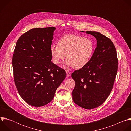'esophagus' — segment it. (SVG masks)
<instances>
[{
    "label": "esophagus",
    "instance_id": "34e87169",
    "mask_svg": "<svg viewBox=\"0 0 131 131\" xmlns=\"http://www.w3.org/2000/svg\"><path fill=\"white\" fill-rule=\"evenodd\" d=\"M66 76H67V77H69L70 76L71 73L68 71H66Z\"/></svg>",
    "mask_w": 131,
    "mask_h": 131
}]
</instances>
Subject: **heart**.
<instances>
[{
  "label": "heart",
  "instance_id": "heart-1",
  "mask_svg": "<svg viewBox=\"0 0 131 131\" xmlns=\"http://www.w3.org/2000/svg\"><path fill=\"white\" fill-rule=\"evenodd\" d=\"M94 52V44L89 38L75 35H65L58 41V46L52 45L50 52L52 61L58 64L66 56V64L79 69L89 62Z\"/></svg>",
  "mask_w": 131,
  "mask_h": 131
}]
</instances>
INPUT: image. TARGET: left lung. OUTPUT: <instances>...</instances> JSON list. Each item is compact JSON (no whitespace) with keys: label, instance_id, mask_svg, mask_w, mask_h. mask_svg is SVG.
Returning a JSON list of instances; mask_svg holds the SVG:
<instances>
[{"label":"left lung","instance_id":"1","mask_svg":"<svg viewBox=\"0 0 131 131\" xmlns=\"http://www.w3.org/2000/svg\"><path fill=\"white\" fill-rule=\"evenodd\" d=\"M86 33L96 38L97 47L88 64L72 73L75 81L72 95L74 103L91 109L101 106L109 96L117 73L118 60L115 46L108 37L96 31Z\"/></svg>","mask_w":131,"mask_h":131}]
</instances>
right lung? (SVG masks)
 Segmentation results:
<instances>
[{"label": "right lung", "instance_id": "right-lung-1", "mask_svg": "<svg viewBox=\"0 0 131 131\" xmlns=\"http://www.w3.org/2000/svg\"><path fill=\"white\" fill-rule=\"evenodd\" d=\"M55 29L36 28L24 33L13 54L15 86L23 100L34 107L50 103L66 76L64 69L51 62L50 48Z\"/></svg>", "mask_w": 131, "mask_h": 131}]
</instances>
